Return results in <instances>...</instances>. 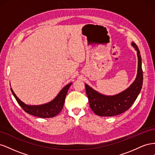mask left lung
Returning a JSON list of instances; mask_svg holds the SVG:
<instances>
[{
	"mask_svg": "<svg viewBox=\"0 0 155 155\" xmlns=\"http://www.w3.org/2000/svg\"><path fill=\"white\" fill-rule=\"evenodd\" d=\"M132 46L137 51L138 73L134 81L127 90L115 96H107L98 93L85 84L89 105L96 114L100 116L120 114L127 110L137 98L143 83L142 59L137 45L132 43Z\"/></svg>",
	"mask_w": 155,
	"mask_h": 155,
	"instance_id": "1",
	"label": "left lung"
}]
</instances>
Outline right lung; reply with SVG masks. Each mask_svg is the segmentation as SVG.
Segmentation results:
<instances>
[{
	"mask_svg": "<svg viewBox=\"0 0 155 155\" xmlns=\"http://www.w3.org/2000/svg\"><path fill=\"white\" fill-rule=\"evenodd\" d=\"M71 84L72 83H70L65 86L60 91L59 94L56 96L54 100L48 103V104L41 105H26L17 97L13 91L12 88H11V91L18 104L28 114L42 118H47L55 116L61 111L64 105L65 97H66L68 88L71 85Z\"/></svg>",
	"mask_w": 155,
	"mask_h": 155,
	"instance_id": "1",
	"label": "right lung"
}]
</instances>
